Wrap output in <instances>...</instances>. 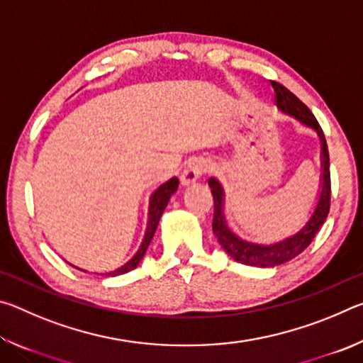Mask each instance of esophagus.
<instances>
[{
  "label": "esophagus",
  "instance_id": "34e87169",
  "mask_svg": "<svg viewBox=\"0 0 363 363\" xmlns=\"http://www.w3.org/2000/svg\"><path fill=\"white\" fill-rule=\"evenodd\" d=\"M208 164L203 160H196V162L190 163L189 167L184 169V173L181 176V182L184 187H192L196 182L200 181V177L206 173Z\"/></svg>",
  "mask_w": 363,
  "mask_h": 363
}]
</instances>
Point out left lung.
Segmentation results:
<instances>
[{
  "label": "left lung",
  "instance_id": "8db88e82",
  "mask_svg": "<svg viewBox=\"0 0 363 363\" xmlns=\"http://www.w3.org/2000/svg\"><path fill=\"white\" fill-rule=\"evenodd\" d=\"M272 88L277 96V107L284 115L291 116L301 125L314 130L320 140V179H318L317 196L312 203L309 214L298 225V229L280 237L270 243H256L242 238L230 229L225 216V190L216 177L208 181L214 199L213 233L223 250L232 259L253 267H277L291 261L293 257L303 253L314 240L315 233L320 230L330 211V157L327 140L318 126L315 116L301 102L296 96L290 93L285 86L272 82Z\"/></svg>",
  "mask_w": 363,
  "mask_h": 363
}]
</instances>
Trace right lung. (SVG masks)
Here are the masks:
<instances>
[{
  "instance_id": "add662e5",
  "label": "right lung",
  "mask_w": 363,
  "mask_h": 363,
  "mask_svg": "<svg viewBox=\"0 0 363 363\" xmlns=\"http://www.w3.org/2000/svg\"><path fill=\"white\" fill-rule=\"evenodd\" d=\"M177 187H179V179H177V177H171L169 181H167L164 184H162V186L153 190L150 199H149V213H147L145 232H144L143 242H140L138 251L131 256V259H128L118 269L110 270V272H104L99 275H106V277H116V275H123V274L130 272V270L136 269L139 266V262L143 261V257L145 256V251H147V248H149L153 235H155L160 218H162V214L164 211V208H167L171 196H173V194H176ZM70 266H73V264H70ZM73 267H77V266H73ZM77 269H79V267H77ZM79 270L88 272V270H84V269H79Z\"/></svg>"
}]
</instances>
